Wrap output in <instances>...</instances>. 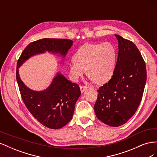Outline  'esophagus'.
Segmentation results:
<instances>
[{
	"mask_svg": "<svg viewBox=\"0 0 157 157\" xmlns=\"http://www.w3.org/2000/svg\"><path fill=\"white\" fill-rule=\"evenodd\" d=\"M88 86H80V92L82 93H83L84 92L85 90H86L88 88Z\"/></svg>",
	"mask_w": 157,
	"mask_h": 157,
	"instance_id": "34e87169",
	"label": "esophagus"
}]
</instances>
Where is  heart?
Listing matches in <instances>:
<instances>
[{
	"instance_id": "obj_1",
	"label": "heart",
	"mask_w": 157,
	"mask_h": 157,
	"mask_svg": "<svg viewBox=\"0 0 157 157\" xmlns=\"http://www.w3.org/2000/svg\"><path fill=\"white\" fill-rule=\"evenodd\" d=\"M116 50L114 46L86 44L77 51L68 65L71 77L77 80L85 72L93 82L102 84L111 77L115 67Z\"/></svg>"
}]
</instances>
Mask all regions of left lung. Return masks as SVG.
I'll return each mask as SVG.
<instances>
[{"instance_id": "1", "label": "left lung", "mask_w": 157, "mask_h": 157, "mask_svg": "<svg viewBox=\"0 0 157 157\" xmlns=\"http://www.w3.org/2000/svg\"><path fill=\"white\" fill-rule=\"evenodd\" d=\"M118 42L117 61L111 78L98 90L94 111L110 126L124 124L134 115L141 101L147 79L145 61L130 40L115 35Z\"/></svg>"}]
</instances>
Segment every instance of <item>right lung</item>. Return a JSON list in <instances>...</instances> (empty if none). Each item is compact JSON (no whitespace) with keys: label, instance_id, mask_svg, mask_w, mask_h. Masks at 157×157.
I'll return each mask as SVG.
<instances>
[{"label":"right lung","instance_id":"1","mask_svg":"<svg viewBox=\"0 0 157 157\" xmlns=\"http://www.w3.org/2000/svg\"><path fill=\"white\" fill-rule=\"evenodd\" d=\"M73 42L69 39H40L28 45L17 61L16 80L23 101L38 121L51 129L62 128L72 119L75 103L81 94L79 86L58 73L46 89L34 91L22 82L18 68L33 56L46 51L65 58Z\"/></svg>","mask_w":157,"mask_h":157}]
</instances>
